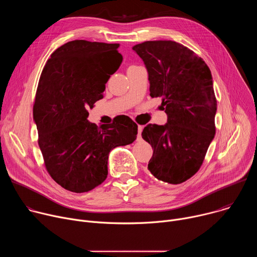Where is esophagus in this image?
<instances>
[{
  "mask_svg": "<svg viewBox=\"0 0 257 257\" xmlns=\"http://www.w3.org/2000/svg\"><path fill=\"white\" fill-rule=\"evenodd\" d=\"M143 127L138 125V136H137V140H141V132H142Z\"/></svg>",
  "mask_w": 257,
  "mask_h": 257,
  "instance_id": "obj_1",
  "label": "esophagus"
}]
</instances>
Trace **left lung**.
<instances>
[{"label": "left lung", "instance_id": "1", "mask_svg": "<svg viewBox=\"0 0 257 257\" xmlns=\"http://www.w3.org/2000/svg\"><path fill=\"white\" fill-rule=\"evenodd\" d=\"M132 49L148 69L151 96L162 97L168 116L167 124H149L141 133L154 149L148 169L158 180L180 184L200 169L215 134L210 70L176 42H144Z\"/></svg>", "mask_w": 257, "mask_h": 257}]
</instances>
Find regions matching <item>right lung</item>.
<instances>
[{
  "mask_svg": "<svg viewBox=\"0 0 257 257\" xmlns=\"http://www.w3.org/2000/svg\"><path fill=\"white\" fill-rule=\"evenodd\" d=\"M119 46L69 42L51 55L41 74L33 104L39 145L48 173L71 192L100 185L109 152L137 137V124L127 116L99 127L87 120V109L103 97L105 83L123 61Z\"/></svg>",
  "mask_w": 257,
  "mask_h": 257,
  "instance_id": "add662e5",
  "label": "right lung"
}]
</instances>
